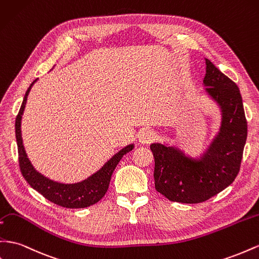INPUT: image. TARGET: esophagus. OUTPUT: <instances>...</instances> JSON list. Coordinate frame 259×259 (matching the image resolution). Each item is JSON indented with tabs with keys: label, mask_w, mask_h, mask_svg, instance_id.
Listing matches in <instances>:
<instances>
[{
	"label": "esophagus",
	"mask_w": 259,
	"mask_h": 259,
	"mask_svg": "<svg viewBox=\"0 0 259 259\" xmlns=\"http://www.w3.org/2000/svg\"><path fill=\"white\" fill-rule=\"evenodd\" d=\"M139 141L143 144H150L156 138V133L151 130H143L139 133Z\"/></svg>",
	"instance_id": "obj_1"
}]
</instances>
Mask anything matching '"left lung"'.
Masks as SVG:
<instances>
[{
  "instance_id": "obj_1",
  "label": "left lung",
  "mask_w": 259,
  "mask_h": 259,
  "mask_svg": "<svg viewBox=\"0 0 259 259\" xmlns=\"http://www.w3.org/2000/svg\"><path fill=\"white\" fill-rule=\"evenodd\" d=\"M206 65V90L222 109L219 136L199 160L187 158L173 147L150 146L155 158V187L171 201H206L231 184L241 167L247 122L240 89L207 59Z\"/></svg>"
}]
</instances>
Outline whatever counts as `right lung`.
<instances>
[{"label":"right lung","mask_w":259,"mask_h":259,"mask_svg":"<svg viewBox=\"0 0 259 259\" xmlns=\"http://www.w3.org/2000/svg\"><path fill=\"white\" fill-rule=\"evenodd\" d=\"M36 81V80H34ZM27 89L26 95L22 103V107L19 109V112L16 116L15 122V132H16V141L18 148V162L20 172L23 177L27 181L33 190L39 192L45 198L50 200L53 204L64 207V208H85L89 207L96 202L99 201L104 195H106L111 177L116 167L117 163L124 155L130 152L134 146L128 145L122 149L120 152L109 160V161L103 165L100 171H98L93 177H90L86 181L77 184H60L57 182H53L41 176L36 170L33 169L30 161L28 160L27 155L24 149L22 133H20V121H22V115L25 109V104L27 101V96L29 94L33 82Z\"/></svg>","instance_id":"add662e5"}]
</instances>
